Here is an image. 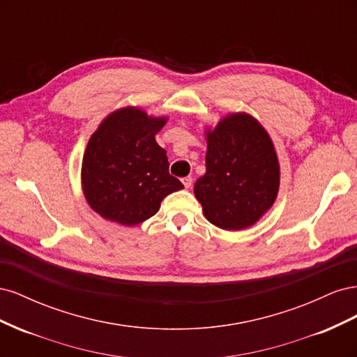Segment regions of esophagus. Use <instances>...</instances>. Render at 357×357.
I'll use <instances>...</instances> for the list:
<instances>
[{"label": "esophagus", "mask_w": 357, "mask_h": 357, "mask_svg": "<svg viewBox=\"0 0 357 357\" xmlns=\"http://www.w3.org/2000/svg\"><path fill=\"white\" fill-rule=\"evenodd\" d=\"M181 181H183V185H185L186 189H190L192 185H193V178L192 177H185Z\"/></svg>", "instance_id": "esophagus-1"}]
</instances>
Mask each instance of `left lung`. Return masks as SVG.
I'll return each instance as SVG.
<instances>
[{"instance_id":"8db88e82","label":"left lung","mask_w":357,"mask_h":357,"mask_svg":"<svg viewBox=\"0 0 357 357\" xmlns=\"http://www.w3.org/2000/svg\"><path fill=\"white\" fill-rule=\"evenodd\" d=\"M205 174L193 186L205 219L225 231L253 226L273 207L280 164L271 137L247 113L222 117L205 131Z\"/></svg>"}]
</instances>
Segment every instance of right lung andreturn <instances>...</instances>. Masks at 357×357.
<instances>
[{"mask_svg": "<svg viewBox=\"0 0 357 357\" xmlns=\"http://www.w3.org/2000/svg\"><path fill=\"white\" fill-rule=\"evenodd\" d=\"M167 121L138 107H123L91 135L82 162V189L101 218L135 226L155 215L169 193L183 189L169 174L167 152L155 138Z\"/></svg>", "mask_w": 357, "mask_h": 357, "instance_id": "right-lung-1", "label": "right lung"}]
</instances>
